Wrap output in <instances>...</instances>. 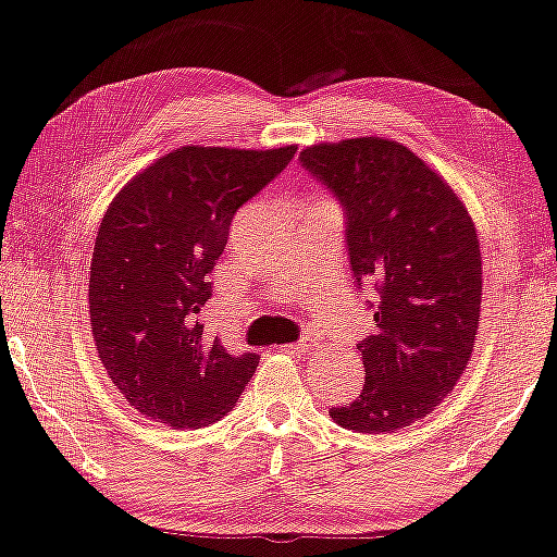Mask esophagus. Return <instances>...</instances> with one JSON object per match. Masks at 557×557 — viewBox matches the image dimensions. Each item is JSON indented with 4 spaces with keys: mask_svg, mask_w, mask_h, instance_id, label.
Instances as JSON below:
<instances>
[{
    "mask_svg": "<svg viewBox=\"0 0 557 557\" xmlns=\"http://www.w3.org/2000/svg\"><path fill=\"white\" fill-rule=\"evenodd\" d=\"M317 346H319L317 338H311V336H304L301 342H296V344H288L286 349L292 351V354H311L313 349H317Z\"/></svg>",
    "mask_w": 557,
    "mask_h": 557,
    "instance_id": "34e87169",
    "label": "esophagus"
}]
</instances>
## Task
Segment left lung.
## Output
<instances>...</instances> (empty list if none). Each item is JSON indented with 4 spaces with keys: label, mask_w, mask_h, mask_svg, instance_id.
<instances>
[{
    "label": "left lung",
    "mask_w": 557,
    "mask_h": 557,
    "mask_svg": "<svg viewBox=\"0 0 557 557\" xmlns=\"http://www.w3.org/2000/svg\"><path fill=\"white\" fill-rule=\"evenodd\" d=\"M301 165L344 206L351 273L374 294V334L357 344L364 389L329 414L354 432H397L434 412L470 364L478 231L447 181L389 138L317 143Z\"/></svg>",
    "instance_id": "left-lung-1"
}]
</instances>
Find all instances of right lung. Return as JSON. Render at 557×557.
Wrapping results in <instances>:
<instances>
[{"label": "right lung", "mask_w": 557, "mask_h": 557, "mask_svg": "<svg viewBox=\"0 0 557 557\" xmlns=\"http://www.w3.org/2000/svg\"><path fill=\"white\" fill-rule=\"evenodd\" d=\"M294 152L183 145L108 206L90 263V329L110 382L148 419L173 430L219 422L259 367V354L225 351L198 313L233 215Z\"/></svg>", "instance_id": "right-lung-1"}]
</instances>
